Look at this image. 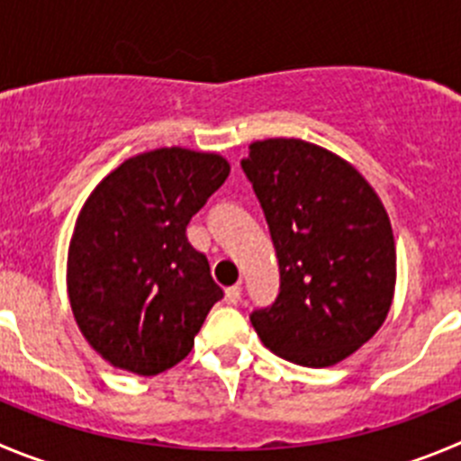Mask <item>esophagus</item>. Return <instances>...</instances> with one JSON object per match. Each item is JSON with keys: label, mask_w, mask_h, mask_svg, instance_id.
<instances>
[{"label": "esophagus", "mask_w": 461, "mask_h": 461, "mask_svg": "<svg viewBox=\"0 0 461 461\" xmlns=\"http://www.w3.org/2000/svg\"><path fill=\"white\" fill-rule=\"evenodd\" d=\"M225 303L227 304H239L240 303V286H230L225 291Z\"/></svg>", "instance_id": "esophagus-1"}]
</instances>
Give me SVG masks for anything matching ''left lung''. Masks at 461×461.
<instances>
[{"mask_svg": "<svg viewBox=\"0 0 461 461\" xmlns=\"http://www.w3.org/2000/svg\"><path fill=\"white\" fill-rule=\"evenodd\" d=\"M240 167L279 264L277 298L250 313L252 328L282 359L339 364L380 330L393 300L384 206L350 163L307 140H257Z\"/></svg>", "mask_w": 461, "mask_h": 461, "instance_id": "left-lung-1", "label": "left lung"}]
</instances>
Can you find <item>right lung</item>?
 I'll return each instance as SVG.
<instances>
[{
	"mask_svg": "<svg viewBox=\"0 0 461 461\" xmlns=\"http://www.w3.org/2000/svg\"><path fill=\"white\" fill-rule=\"evenodd\" d=\"M227 175L218 154L161 148L127 158L86 200L68 294L86 341L113 366L157 375L191 352L222 289L186 227Z\"/></svg>",
	"mask_w": 461,
	"mask_h": 461,
	"instance_id": "obj_1",
	"label": "right lung"
}]
</instances>
